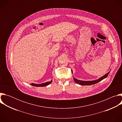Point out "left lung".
<instances>
[{"mask_svg": "<svg viewBox=\"0 0 122 122\" xmlns=\"http://www.w3.org/2000/svg\"><path fill=\"white\" fill-rule=\"evenodd\" d=\"M111 71L107 73H106L105 75H104V76H102L101 77L99 78V79L96 80H93V81H82V80H78L77 79H76L74 77H73V80L74 81L77 83V84H79L81 85H91L92 84H96L100 81H101L102 80H103V79H105L107 77L108 74H109V73ZM71 72H72V73H73V71L72 70H71Z\"/></svg>", "mask_w": 122, "mask_h": 122, "instance_id": "1", "label": "left lung"}]
</instances>
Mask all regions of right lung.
<instances>
[{"label": "right lung", "instance_id": "1", "mask_svg": "<svg viewBox=\"0 0 122 122\" xmlns=\"http://www.w3.org/2000/svg\"><path fill=\"white\" fill-rule=\"evenodd\" d=\"M52 81H53V80H51V81H48V82H46L44 83H41V84H36V83H32L30 84L32 86H36V87H43V86H47L48 85H49L50 84H51Z\"/></svg>", "mask_w": 122, "mask_h": 122}]
</instances>
